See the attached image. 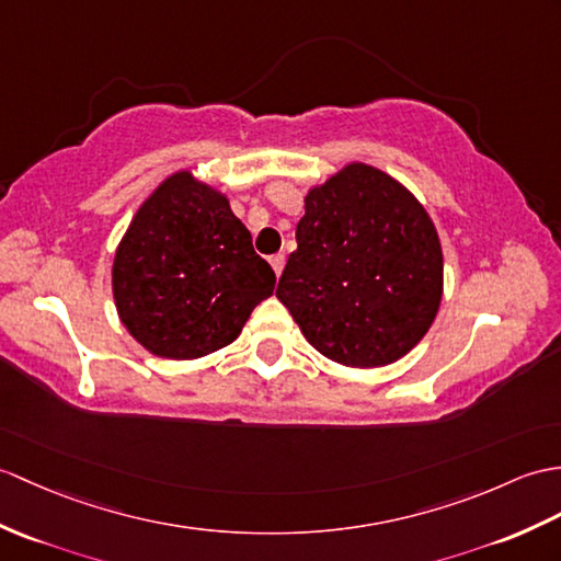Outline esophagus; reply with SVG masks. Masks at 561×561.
Wrapping results in <instances>:
<instances>
[{
  "label": "esophagus",
  "mask_w": 561,
  "mask_h": 561,
  "mask_svg": "<svg viewBox=\"0 0 561 561\" xmlns=\"http://www.w3.org/2000/svg\"><path fill=\"white\" fill-rule=\"evenodd\" d=\"M284 263H286V257H284L282 253H277V255H272V257H270V265H272V270H275V275H277V277L282 275Z\"/></svg>",
  "instance_id": "34e87169"
}]
</instances>
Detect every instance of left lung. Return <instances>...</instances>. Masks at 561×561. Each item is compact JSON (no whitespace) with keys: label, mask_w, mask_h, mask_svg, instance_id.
I'll return each instance as SVG.
<instances>
[{"label":"left lung","mask_w":561,"mask_h":561,"mask_svg":"<svg viewBox=\"0 0 561 561\" xmlns=\"http://www.w3.org/2000/svg\"><path fill=\"white\" fill-rule=\"evenodd\" d=\"M296 243L277 298L322 356L377 368L423 340L445 265L433 219L399 181L344 167L306 195Z\"/></svg>","instance_id":"left-lung-1"}]
</instances>
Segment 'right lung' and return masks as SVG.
<instances>
[{
    "mask_svg": "<svg viewBox=\"0 0 561 561\" xmlns=\"http://www.w3.org/2000/svg\"><path fill=\"white\" fill-rule=\"evenodd\" d=\"M275 282L229 201L188 172L169 176L140 205L112 267L126 330L174 360L231 344Z\"/></svg>",
    "mask_w": 561,
    "mask_h": 561,
    "instance_id": "obj_1",
    "label": "right lung"
}]
</instances>
